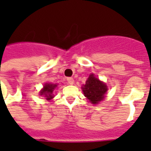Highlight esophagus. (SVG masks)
<instances>
[{
  "instance_id": "1",
  "label": "esophagus",
  "mask_w": 151,
  "mask_h": 151,
  "mask_svg": "<svg viewBox=\"0 0 151 151\" xmlns=\"http://www.w3.org/2000/svg\"><path fill=\"white\" fill-rule=\"evenodd\" d=\"M67 82H68V83H69V85H73V84L74 83V80H73V78H67Z\"/></svg>"
}]
</instances>
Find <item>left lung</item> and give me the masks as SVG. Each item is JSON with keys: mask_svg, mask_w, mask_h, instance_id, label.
Listing matches in <instances>:
<instances>
[{"mask_svg": "<svg viewBox=\"0 0 151 151\" xmlns=\"http://www.w3.org/2000/svg\"><path fill=\"white\" fill-rule=\"evenodd\" d=\"M108 91L107 86L104 82L96 78L94 74L89 76L85 85L82 86V91L89 101L96 104L102 101L104 98V95Z\"/></svg>", "mask_w": 151, "mask_h": 151, "instance_id": "left-lung-1", "label": "left lung"}]
</instances>
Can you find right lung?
Here are the masks:
<instances>
[{
    "mask_svg": "<svg viewBox=\"0 0 151 151\" xmlns=\"http://www.w3.org/2000/svg\"><path fill=\"white\" fill-rule=\"evenodd\" d=\"M57 85L56 84H51V83H46L43 89L40 91V95H44V97H46L47 100H50L53 98L52 92L55 90Z\"/></svg>",
    "mask_w": 151,
    "mask_h": 151,
    "instance_id": "1",
    "label": "right lung"
}]
</instances>
